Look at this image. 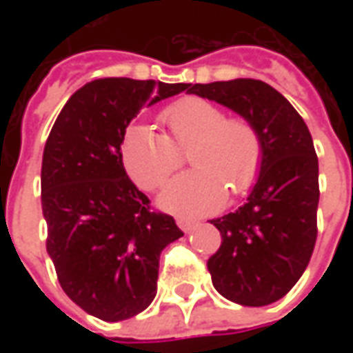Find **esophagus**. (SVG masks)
I'll use <instances>...</instances> for the list:
<instances>
[{
    "label": "esophagus",
    "instance_id": "obj_1",
    "mask_svg": "<svg viewBox=\"0 0 353 353\" xmlns=\"http://www.w3.org/2000/svg\"><path fill=\"white\" fill-rule=\"evenodd\" d=\"M177 227L183 230V232H191V230L196 227V221L187 219V217H177Z\"/></svg>",
    "mask_w": 353,
    "mask_h": 353
}]
</instances>
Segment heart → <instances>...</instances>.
Here are the masks:
<instances>
[{
    "instance_id": "1",
    "label": "heart",
    "mask_w": 353,
    "mask_h": 353,
    "mask_svg": "<svg viewBox=\"0 0 353 353\" xmlns=\"http://www.w3.org/2000/svg\"><path fill=\"white\" fill-rule=\"evenodd\" d=\"M166 134L147 126H130L121 141V161L132 181L153 191L189 157L191 172L174 177L162 189L164 210L202 215L221 208L225 194H242L255 181L263 143L252 121L227 117L219 105L202 98L174 101L161 111Z\"/></svg>"
}]
</instances>
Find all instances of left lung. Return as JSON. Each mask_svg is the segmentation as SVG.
<instances>
[{"instance_id":"left-lung-1","label":"left lung","mask_w":353,"mask_h":353,"mask_svg":"<svg viewBox=\"0 0 353 353\" xmlns=\"http://www.w3.org/2000/svg\"><path fill=\"white\" fill-rule=\"evenodd\" d=\"M187 92L236 111L259 132L257 183L244 206L210 221L221 232V245L208 270L214 288L232 303H276L303 276L318 236V157L308 126L263 81L187 85Z\"/></svg>"}]
</instances>
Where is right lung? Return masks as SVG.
Masks as SVG:
<instances>
[{"label":"right lung","instance_id":"obj_1","mask_svg":"<svg viewBox=\"0 0 353 353\" xmlns=\"http://www.w3.org/2000/svg\"><path fill=\"white\" fill-rule=\"evenodd\" d=\"M185 83L96 79L68 100L41 164L47 253L64 293L103 321L134 318L153 303L162 250L183 236L121 161L126 126L143 108L183 92Z\"/></svg>","mask_w":353,"mask_h":353}]
</instances>
